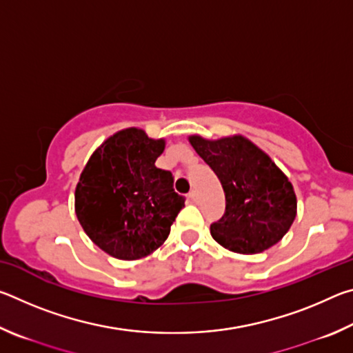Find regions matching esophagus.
<instances>
[{"label":"esophagus","instance_id":"34e87169","mask_svg":"<svg viewBox=\"0 0 353 353\" xmlns=\"http://www.w3.org/2000/svg\"><path fill=\"white\" fill-rule=\"evenodd\" d=\"M188 198H190L191 201H193V202H198V191L191 190L190 194H188Z\"/></svg>","mask_w":353,"mask_h":353}]
</instances>
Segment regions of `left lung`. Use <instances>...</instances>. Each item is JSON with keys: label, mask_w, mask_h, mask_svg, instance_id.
I'll list each match as a JSON object with an SVG mask.
<instances>
[{"label": "left lung", "mask_w": 353, "mask_h": 353, "mask_svg": "<svg viewBox=\"0 0 353 353\" xmlns=\"http://www.w3.org/2000/svg\"><path fill=\"white\" fill-rule=\"evenodd\" d=\"M190 145L223 185L225 213L210 225L213 240L235 254H261L277 244L297 214L294 187L263 149L241 134Z\"/></svg>", "instance_id": "obj_1"}]
</instances>
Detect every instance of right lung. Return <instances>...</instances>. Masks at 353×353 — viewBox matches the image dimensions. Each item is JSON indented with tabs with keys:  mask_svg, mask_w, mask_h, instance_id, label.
Listing matches in <instances>:
<instances>
[{
	"mask_svg": "<svg viewBox=\"0 0 353 353\" xmlns=\"http://www.w3.org/2000/svg\"><path fill=\"white\" fill-rule=\"evenodd\" d=\"M165 139L140 128L118 130L94 149L74 190V212L88 238L118 260H140L166 241L183 199L172 174L155 166Z\"/></svg>",
	"mask_w": 353,
	"mask_h": 353,
	"instance_id": "right-lung-1",
	"label": "right lung"
}]
</instances>
